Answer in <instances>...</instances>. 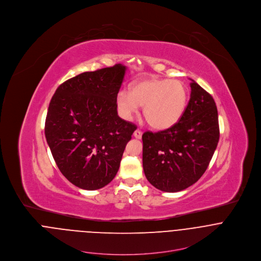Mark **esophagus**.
<instances>
[{"label":"esophagus","instance_id":"esophagus-1","mask_svg":"<svg viewBox=\"0 0 261 261\" xmlns=\"http://www.w3.org/2000/svg\"><path fill=\"white\" fill-rule=\"evenodd\" d=\"M142 136H143V133L140 130V129H137V130H135V133H134V137L136 138V139H142Z\"/></svg>","mask_w":261,"mask_h":261}]
</instances>
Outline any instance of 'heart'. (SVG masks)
Wrapping results in <instances>:
<instances>
[{"mask_svg": "<svg viewBox=\"0 0 261 261\" xmlns=\"http://www.w3.org/2000/svg\"><path fill=\"white\" fill-rule=\"evenodd\" d=\"M188 88L179 80L146 78L132 84L129 92L121 90L116 96V108L124 119H132L144 108V115L155 129L175 125L186 110Z\"/></svg>", "mask_w": 261, "mask_h": 261, "instance_id": "heart-1", "label": "heart"}]
</instances>
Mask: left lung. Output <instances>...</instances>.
Here are the masks:
<instances>
[{
  "instance_id": "1",
  "label": "left lung",
  "mask_w": 261,
  "mask_h": 261,
  "mask_svg": "<svg viewBox=\"0 0 261 261\" xmlns=\"http://www.w3.org/2000/svg\"><path fill=\"white\" fill-rule=\"evenodd\" d=\"M191 95L180 120L170 128L143 135V167L149 183L164 192L195 184L207 170L219 142L213 97L191 79Z\"/></svg>"
}]
</instances>
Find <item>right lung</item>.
<instances>
[{
    "instance_id": "1",
    "label": "right lung",
    "mask_w": 261,
    "mask_h": 261,
    "mask_svg": "<svg viewBox=\"0 0 261 261\" xmlns=\"http://www.w3.org/2000/svg\"><path fill=\"white\" fill-rule=\"evenodd\" d=\"M126 67L116 64L63 82L49 103L45 137L62 175L84 190L115 177L136 124L117 115L116 96Z\"/></svg>"
}]
</instances>
